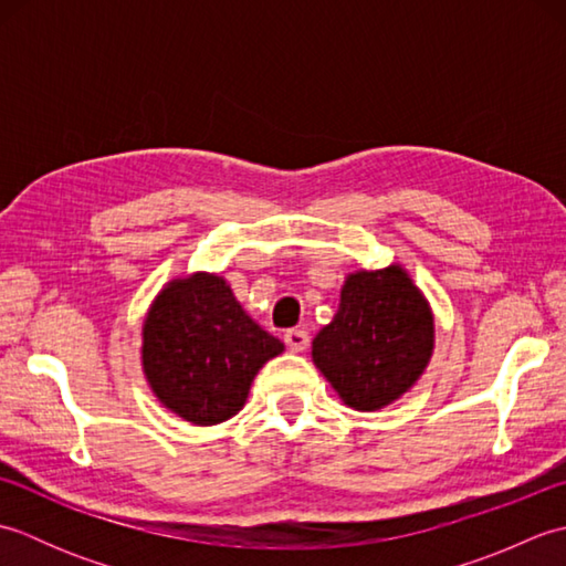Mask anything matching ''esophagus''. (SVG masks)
I'll use <instances>...</instances> for the list:
<instances>
[{"label": "esophagus", "mask_w": 566, "mask_h": 566, "mask_svg": "<svg viewBox=\"0 0 566 566\" xmlns=\"http://www.w3.org/2000/svg\"><path fill=\"white\" fill-rule=\"evenodd\" d=\"M284 343L290 347L292 353H304L308 347V333L302 328H294V331H286L284 335Z\"/></svg>", "instance_id": "1"}]
</instances>
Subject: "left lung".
Instances as JSON below:
<instances>
[{
    "label": "left lung",
    "mask_w": 566,
    "mask_h": 566,
    "mask_svg": "<svg viewBox=\"0 0 566 566\" xmlns=\"http://www.w3.org/2000/svg\"><path fill=\"white\" fill-rule=\"evenodd\" d=\"M436 321L401 264L347 274L338 314L314 338L311 357L345 406L379 411L423 375Z\"/></svg>",
    "instance_id": "1"
}]
</instances>
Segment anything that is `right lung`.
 Here are the masks:
<instances>
[{"mask_svg":"<svg viewBox=\"0 0 566 566\" xmlns=\"http://www.w3.org/2000/svg\"><path fill=\"white\" fill-rule=\"evenodd\" d=\"M284 343L262 331L219 274L172 280L143 321V371L158 401L195 426L245 406L250 384Z\"/></svg>","mask_w":566,"mask_h":566,"instance_id":"obj_1","label":"right lung"}]
</instances>
